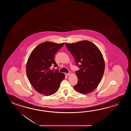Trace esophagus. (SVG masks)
I'll use <instances>...</instances> for the list:
<instances>
[{
	"label": "esophagus",
	"mask_w": 131,
	"mask_h": 131,
	"mask_svg": "<svg viewBox=\"0 0 131 131\" xmlns=\"http://www.w3.org/2000/svg\"><path fill=\"white\" fill-rule=\"evenodd\" d=\"M72 74V72H69V73H66V75H67V76H69V75H70V74Z\"/></svg>",
	"instance_id": "obj_1"
}]
</instances>
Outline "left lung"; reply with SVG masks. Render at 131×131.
I'll return each instance as SVG.
<instances>
[{"instance_id":"left-lung-1","label":"left lung","mask_w":131,"mask_h":131,"mask_svg":"<svg viewBox=\"0 0 131 131\" xmlns=\"http://www.w3.org/2000/svg\"><path fill=\"white\" fill-rule=\"evenodd\" d=\"M66 45L73 56L76 66L80 68L75 72L78 81L74 88L82 94L92 92L100 83L105 69L100 50L92 42L88 41L66 43Z\"/></svg>"}]
</instances>
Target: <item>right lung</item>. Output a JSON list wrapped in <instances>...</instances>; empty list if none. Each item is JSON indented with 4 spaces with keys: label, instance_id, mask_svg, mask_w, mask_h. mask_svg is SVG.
Instances as JSON below:
<instances>
[{
    "label": "right lung",
    "instance_id": "right-lung-1",
    "mask_svg": "<svg viewBox=\"0 0 131 131\" xmlns=\"http://www.w3.org/2000/svg\"><path fill=\"white\" fill-rule=\"evenodd\" d=\"M64 43L46 42L37 46L31 53L26 66L28 79L34 88L45 96L55 93L59 89L64 74L58 70H51L50 67H58L54 56Z\"/></svg>",
    "mask_w": 131,
    "mask_h": 131
}]
</instances>
